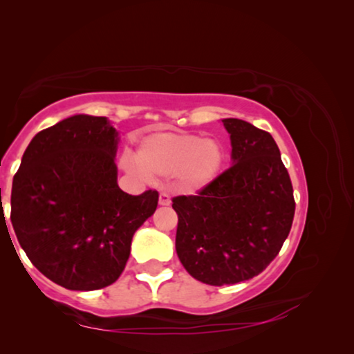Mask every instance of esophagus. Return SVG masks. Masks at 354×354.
Here are the masks:
<instances>
[{
	"label": "esophagus",
	"instance_id": "34e87169",
	"mask_svg": "<svg viewBox=\"0 0 354 354\" xmlns=\"http://www.w3.org/2000/svg\"><path fill=\"white\" fill-rule=\"evenodd\" d=\"M170 203H171L170 195L167 194V192H160V194H159V205L160 206H170Z\"/></svg>",
	"mask_w": 354,
	"mask_h": 354
}]
</instances>
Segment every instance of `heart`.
I'll return each instance as SVG.
<instances>
[{"label":"heart","mask_w":354,"mask_h":354,"mask_svg":"<svg viewBox=\"0 0 354 354\" xmlns=\"http://www.w3.org/2000/svg\"><path fill=\"white\" fill-rule=\"evenodd\" d=\"M225 160V149L215 139H201L198 134L160 131L142 139L136 159L124 158L123 167L137 175L153 178L176 176L187 192L206 187Z\"/></svg>","instance_id":"obj_1"}]
</instances>
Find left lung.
Returning <instances> with one entry per match:
<instances>
[{
  "instance_id": "obj_1",
  "label": "left lung",
  "mask_w": 354,
  "mask_h": 354,
  "mask_svg": "<svg viewBox=\"0 0 354 354\" xmlns=\"http://www.w3.org/2000/svg\"><path fill=\"white\" fill-rule=\"evenodd\" d=\"M232 165L196 195L175 196L176 253L195 279L236 284L259 274L289 236L295 200L273 137L239 118L221 120Z\"/></svg>"
}]
</instances>
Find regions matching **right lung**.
I'll return each instance as SVG.
<instances>
[{"label": "right lung", "instance_id": "1", "mask_svg": "<svg viewBox=\"0 0 354 354\" xmlns=\"http://www.w3.org/2000/svg\"><path fill=\"white\" fill-rule=\"evenodd\" d=\"M118 133L80 113L34 136L12 183L10 221L29 261L70 290H97L124 270L131 241L159 194L117 184Z\"/></svg>", "mask_w": 354, "mask_h": 354}]
</instances>
